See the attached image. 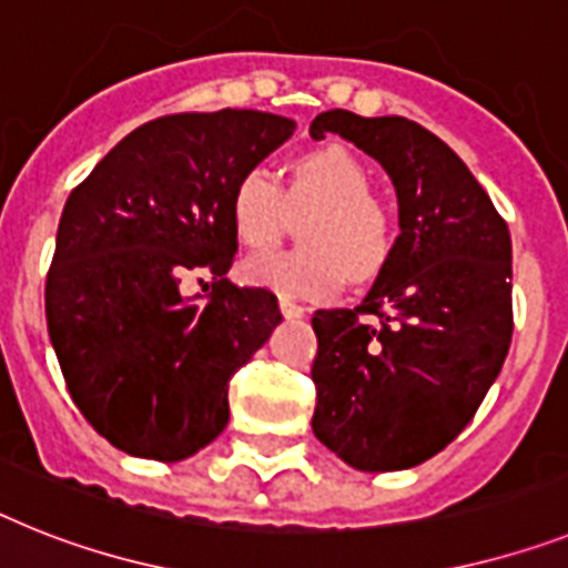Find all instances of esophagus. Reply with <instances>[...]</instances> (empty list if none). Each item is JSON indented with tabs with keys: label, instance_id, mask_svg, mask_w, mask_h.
I'll return each instance as SVG.
<instances>
[{
	"label": "esophagus",
	"instance_id": "esophagus-1",
	"mask_svg": "<svg viewBox=\"0 0 568 568\" xmlns=\"http://www.w3.org/2000/svg\"><path fill=\"white\" fill-rule=\"evenodd\" d=\"M280 312H283L285 317H288V321H297V317H303V314H306V308L297 306V303H294V300L280 297Z\"/></svg>",
	"mask_w": 568,
	"mask_h": 568
}]
</instances>
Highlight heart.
<instances>
[{
    "label": "heart",
    "mask_w": 568,
    "mask_h": 568,
    "mask_svg": "<svg viewBox=\"0 0 568 568\" xmlns=\"http://www.w3.org/2000/svg\"><path fill=\"white\" fill-rule=\"evenodd\" d=\"M285 202L314 204L317 213L300 231L303 251L268 254L245 262V276L283 297L326 300L349 271L369 280L387 265L395 245L393 213L369 193V173L346 146L328 144L294 161L288 193L268 166H247L231 193V222L242 245L265 251L285 227Z\"/></svg>",
    "instance_id": "1"
}]
</instances>
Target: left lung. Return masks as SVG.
I'll return each instance as SVG.
<instances>
[{
    "instance_id": "8db88e82",
    "label": "left lung",
    "mask_w": 568,
    "mask_h": 568,
    "mask_svg": "<svg viewBox=\"0 0 568 568\" xmlns=\"http://www.w3.org/2000/svg\"><path fill=\"white\" fill-rule=\"evenodd\" d=\"M393 179L398 227L355 308H321L312 430L357 470L416 468L474 418L511 346V233L483 184L416 121L317 114Z\"/></svg>"
}]
</instances>
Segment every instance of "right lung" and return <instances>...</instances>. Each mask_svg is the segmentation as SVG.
<instances>
[{"mask_svg":"<svg viewBox=\"0 0 568 568\" xmlns=\"http://www.w3.org/2000/svg\"><path fill=\"white\" fill-rule=\"evenodd\" d=\"M297 123L256 109L181 112L138 126L71 190L45 280L65 387L109 445L181 462L227 427V384L283 321L268 288L225 274L231 193ZM211 273L207 298L184 275Z\"/></svg>","mask_w":568,"mask_h":568,"instance_id":"add662e5","label":"right lung"}]
</instances>
